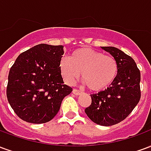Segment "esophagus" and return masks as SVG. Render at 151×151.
Wrapping results in <instances>:
<instances>
[{
    "label": "esophagus",
    "instance_id": "34e87169",
    "mask_svg": "<svg viewBox=\"0 0 151 151\" xmlns=\"http://www.w3.org/2000/svg\"><path fill=\"white\" fill-rule=\"evenodd\" d=\"M82 93V91H78V90H76V89H73V94L75 95H80Z\"/></svg>",
    "mask_w": 151,
    "mask_h": 151
}]
</instances>
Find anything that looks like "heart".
I'll return each instance as SVG.
<instances>
[{"label":"heart","mask_w":151,"mask_h":151,"mask_svg":"<svg viewBox=\"0 0 151 151\" xmlns=\"http://www.w3.org/2000/svg\"><path fill=\"white\" fill-rule=\"evenodd\" d=\"M60 71L67 84L75 82L82 72L83 83L92 91H101L112 84L118 74L116 60L96 50L82 47L69 58H62Z\"/></svg>","instance_id":"obj_1"}]
</instances>
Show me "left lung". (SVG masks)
I'll use <instances>...</instances> for the list:
<instances>
[{"label":"left lung","instance_id":"obj_1","mask_svg":"<svg viewBox=\"0 0 151 151\" xmlns=\"http://www.w3.org/2000/svg\"><path fill=\"white\" fill-rule=\"evenodd\" d=\"M116 60L118 74L109 87L91 95V104L86 114L94 123L111 126L124 120L141 98V73L134 60L115 47H101Z\"/></svg>","mask_w":151,"mask_h":151}]
</instances>
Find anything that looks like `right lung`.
I'll return each mask as SVG.
<instances>
[{
	"instance_id": "add662e5",
	"label": "right lung",
	"mask_w": 151,
	"mask_h": 151,
	"mask_svg": "<svg viewBox=\"0 0 151 151\" xmlns=\"http://www.w3.org/2000/svg\"><path fill=\"white\" fill-rule=\"evenodd\" d=\"M64 46L38 44L21 53L9 70L7 99L19 118L43 124L54 118L72 92L64 84L60 62Z\"/></svg>"
}]
</instances>
